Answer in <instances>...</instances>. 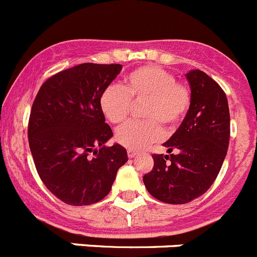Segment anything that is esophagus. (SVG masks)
I'll return each instance as SVG.
<instances>
[{
	"mask_svg": "<svg viewBox=\"0 0 257 257\" xmlns=\"http://www.w3.org/2000/svg\"><path fill=\"white\" fill-rule=\"evenodd\" d=\"M127 154H128V158H135V157L138 156V153H136V152H134V151H128V152H127Z\"/></svg>",
	"mask_w": 257,
	"mask_h": 257,
	"instance_id": "1",
	"label": "esophagus"
}]
</instances>
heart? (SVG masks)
Wrapping results in <instances>:
<instances>
[{
    "label": "heart",
    "instance_id": "b5f03b06",
    "mask_svg": "<svg viewBox=\"0 0 257 257\" xmlns=\"http://www.w3.org/2000/svg\"><path fill=\"white\" fill-rule=\"evenodd\" d=\"M131 100H147L143 108L147 121L124 124L115 134V140L124 148L140 151L162 138L160 123L174 127L183 119L190 106V91L167 70L145 65L127 74L122 87L108 86L99 104L106 119L119 124L128 117Z\"/></svg>",
    "mask_w": 257,
    "mask_h": 257
}]
</instances>
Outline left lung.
Returning a JSON list of instances; mask_svg holds the SVG:
<instances>
[{"mask_svg":"<svg viewBox=\"0 0 257 257\" xmlns=\"http://www.w3.org/2000/svg\"><path fill=\"white\" fill-rule=\"evenodd\" d=\"M185 77L190 87L187 115L163 144L169 154H153V170L143 178L154 198L171 205L188 203L207 192L225 160L230 136L222 88L199 69L189 70ZM174 149L177 153L172 155Z\"/></svg>","mask_w":257,"mask_h":257,"instance_id":"8db88e82","label":"left lung"}]
</instances>
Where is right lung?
Segmentation results:
<instances>
[{
	"mask_svg": "<svg viewBox=\"0 0 257 257\" xmlns=\"http://www.w3.org/2000/svg\"><path fill=\"white\" fill-rule=\"evenodd\" d=\"M121 64L83 63L50 77L32 105L28 140L41 180L67 205L87 206L112 189L118 169L127 162L100 109L101 92Z\"/></svg>",
	"mask_w": 257,
	"mask_h": 257,
	"instance_id": "right-lung-1",
	"label": "right lung"
}]
</instances>
